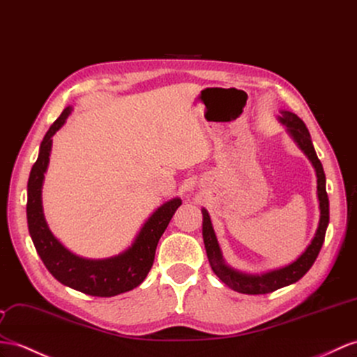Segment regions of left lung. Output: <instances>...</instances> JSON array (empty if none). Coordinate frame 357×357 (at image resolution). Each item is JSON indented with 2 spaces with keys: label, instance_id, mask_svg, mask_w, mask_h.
I'll list each match as a JSON object with an SVG mask.
<instances>
[{
  "label": "left lung",
  "instance_id": "obj_1",
  "mask_svg": "<svg viewBox=\"0 0 357 357\" xmlns=\"http://www.w3.org/2000/svg\"><path fill=\"white\" fill-rule=\"evenodd\" d=\"M278 119L282 125L287 126V131L292 137V140H294L298 148L303 151V153L309 158V161L312 162V166L315 169L317 195L319 200V222L312 241H310L306 250L301 253L296 261H292L285 267L268 270L261 274H250L227 266L222 255L220 245H218L211 218H209L206 209L202 208V235L209 266H211L218 279L226 283L231 289L241 292V294H268V292L288 287L291 283H296L298 279L303 278L309 271V268L312 267L319 250L323 248L326 231L328 226V197L326 191V175L323 170V164L317 157V152L314 149L312 140H310L307 128L297 114L287 112V109H282Z\"/></svg>",
  "mask_w": 357,
  "mask_h": 357
}]
</instances>
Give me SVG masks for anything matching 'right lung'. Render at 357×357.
<instances>
[{
  "label": "right lung",
  "mask_w": 357,
  "mask_h": 357,
  "mask_svg": "<svg viewBox=\"0 0 357 357\" xmlns=\"http://www.w3.org/2000/svg\"><path fill=\"white\" fill-rule=\"evenodd\" d=\"M72 113L66 107L56 122L51 125L40 143L38 161L30 172L29 199H26V222L36 250L45 267L63 285L96 297H113L131 291L148 276L153 264L155 250L166 231L173 214L182 204L179 197L164 202L151 214L142 226L132 244L116 257L104 259H87L72 253L50 231L42 206V187L45 172L48 169L52 148V135L65 125Z\"/></svg>",
  "instance_id": "add662e5"
}]
</instances>
